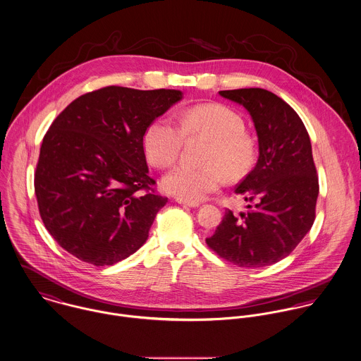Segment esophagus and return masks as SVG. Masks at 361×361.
I'll return each mask as SVG.
<instances>
[{
    "instance_id": "esophagus-1",
    "label": "esophagus",
    "mask_w": 361,
    "mask_h": 361,
    "mask_svg": "<svg viewBox=\"0 0 361 361\" xmlns=\"http://www.w3.org/2000/svg\"><path fill=\"white\" fill-rule=\"evenodd\" d=\"M177 202L180 204H184V206H188V207H198L200 204V202H190V200H177Z\"/></svg>"
}]
</instances>
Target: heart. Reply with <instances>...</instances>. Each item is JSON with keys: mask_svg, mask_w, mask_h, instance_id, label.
<instances>
[{"mask_svg": "<svg viewBox=\"0 0 361 361\" xmlns=\"http://www.w3.org/2000/svg\"><path fill=\"white\" fill-rule=\"evenodd\" d=\"M200 137L210 141L204 167L180 166L161 180V188L176 198L200 202L216 192L228 180L245 177L256 161V142L245 131V121L235 111L221 104H203L185 109L180 126L167 118L152 121L144 134L148 161L157 167L174 164L183 149L184 138Z\"/></svg>", "mask_w": 361, "mask_h": 361, "instance_id": "obj_1", "label": "heart"}]
</instances>
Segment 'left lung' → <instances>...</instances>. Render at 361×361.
<instances>
[{"instance_id":"obj_1","label":"left lung","mask_w":361,"mask_h":361,"mask_svg":"<svg viewBox=\"0 0 361 361\" xmlns=\"http://www.w3.org/2000/svg\"><path fill=\"white\" fill-rule=\"evenodd\" d=\"M250 115L259 141V159L235 192L247 213L227 209L206 243L220 257L246 269L274 264L310 231L316 217L319 177L307 130L299 115L263 88L219 91Z\"/></svg>"}]
</instances>
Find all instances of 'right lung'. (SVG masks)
Masks as SVG:
<instances>
[{
	"label": "right lung",
	"mask_w": 361,
	"mask_h": 361,
	"mask_svg": "<svg viewBox=\"0 0 361 361\" xmlns=\"http://www.w3.org/2000/svg\"><path fill=\"white\" fill-rule=\"evenodd\" d=\"M181 98L178 90L109 85L81 95L52 121L35 191L45 228L66 252L112 266L148 240L167 198L152 188L144 134Z\"/></svg>",
	"instance_id": "obj_1"
}]
</instances>
